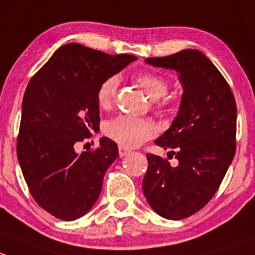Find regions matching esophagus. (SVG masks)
<instances>
[{"instance_id": "34e87169", "label": "esophagus", "mask_w": 255, "mask_h": 255, "mask_svg": "<svg viewBox=\"0 0 255 255\" xmlns=\"http://www.w3.org/2000/svg\"><path fill=\"white\" fill-rule=\"evenodd\" d=\"M130 153V149H128L127 147L124 146H119V156L120 157H124L127 156V154Z\"/></svg>"}]
</instances>
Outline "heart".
Returning <instances> with one entry per match:
<instances>
[{"instance_id": "1", "label": "heart", "mask_w": 255, "mask_h": 255, "mask_svg": "<svg viewBox=\"0 0 255 255\" xmlns=\"http://www.w3.org/2000/svg\"><path fill=\"white\" fill-rule=\"evenodd\" d=\"M136 82L146 92L147 96L154 102V108L164 112L168 108V101L159 98L168 92L169 85L166 78L153 72H141L136 76ZM119 81L117 77H109L99 85L97 91V102L102 109H109L114 103ZM104 132L110 140L115 141L120 146L136 147L151 138L156 133V127L147 119L119 115L106 125Z\"/></svg>"}]
</instances>
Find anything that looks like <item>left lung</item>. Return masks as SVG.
Returning a JSON list of instances; mask_svg holds the SVG:
<instances>
[{"mask_svg": "<svg viewBox=\"0 0 255 255\" xmlns=\"http://www.w3.org/2000/svg\"><path fill=\"white\" fill-rule=\"evenodd\" d=\"M146 64L175 70L183 96L172 125L154 143L178 164L147 154L142 190L149 206L168 220L198 212L215 195L236 153L237 107L227 81L199 50L186 49Z\"/></svg>", "mask_w": 255, "mask_h": 255, "instance_id": "obj_1", "label": "left lung"}]
</instances>
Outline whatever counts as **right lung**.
Masks as SVG:
<instances>
[{
  "label": "right lung",
  "instance_id": "right-lung-1",
  "mask_svg": "<svg viewBox=\"0 0 255 255\" xmlns=\"http://www.w3.org/2000/svg\"><path fill=\"white\" fill-rule=\"evenodd\" d=\"M136 59L66 44L28 83L17 157L31 196L52 216L73 221L96 204L118 146L108 137L94 151L76 146L99 128V85Z\"/></svg>",
  "mask_w": 255,
  "mask_h": 255
}]
</instances>
